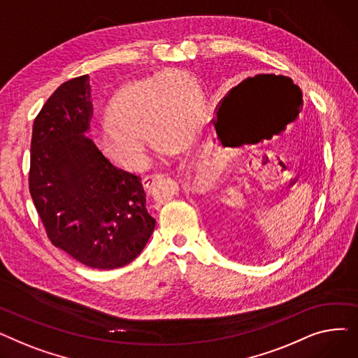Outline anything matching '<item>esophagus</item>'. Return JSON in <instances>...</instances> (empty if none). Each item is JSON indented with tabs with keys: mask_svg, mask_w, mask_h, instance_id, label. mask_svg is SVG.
Wrapping results in <instances>:
<instances>
[{
	"mask_svg": "<svg viewBox=\"0 0 358 358\" xmlns=\"http://www.w3.org/2000/svg\"><path fill=\"white\" fill-rule=\"evenodd\" d=\"M162 178V176H148L143 178V185L146 190H152L155 184Z\"/></svg>",
	"mask_w": 358,
	"mask_h": 358,
	"instance_id": "obj_1",
	"label": "esophagus"
}]
</instances>
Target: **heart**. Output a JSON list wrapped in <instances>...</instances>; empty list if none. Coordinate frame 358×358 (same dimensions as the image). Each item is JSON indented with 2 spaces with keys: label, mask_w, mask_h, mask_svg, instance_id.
Instances as JSON below:
<instances>
[{
  "label": "heart",
  "mask_w": 358,
  "mask_h": 358,
  "mask_svg": "<svg viewBox=\"0 0 358 358\" xmlns=\"http://www.w3.org/2000/svg\"><path fill=\"white\" fill-rule=\"evenodd\" d=\"M203 99L189 75L162 71L123 85L94 129L103 152L129 165L146 159V139L159 143L162 154L178 149L177 138H194L201 127Z\"/></svg>",
  "instance_id": "1"
}]
</instances>
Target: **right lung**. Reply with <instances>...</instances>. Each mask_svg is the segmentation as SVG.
Here are the masks:
<instances>
[{"mask_svg": "<svg viewBox=\"0 0 358 358\" xmlns=\"http://www.w3.org/2000/svg\"><path fill=\"white\" fill-rule=\"evenodd\" d=\"M88 75L64 83L33 123L29 187L56 248L90 268L134 261L155 229L139 176L113 165L88 136Z\"/></svg>", "mask_w": 358, "mask_h": 358, "instance_id": "right-lung-1", "label": "right lung"}]
</instances>
